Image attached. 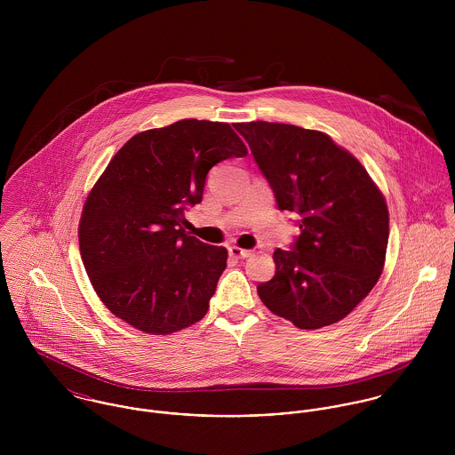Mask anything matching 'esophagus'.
Here are the masks:
<instances>
[{
  "mask_svg": "<svg viewBox=\"0 0 455 455\" xmlns=\"http://www.w3.org/2000/svg\"><path fill=\"white\" fill-rule=\"evenodd\" d=\"M251 254H252L251 251H245V249H240V247H229V256H231V258L245 259V258H249Z\"/></svg>",
  "mask_w": 455,
  "mask_h": 455,
  "instance_id": "1",
  "label": "esophagus"
}]
</instances>
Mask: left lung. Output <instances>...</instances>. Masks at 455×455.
Instances as JSON below:
<instances>
[{"label": "left lung", "instance_id": "obj_1", "mask_svg": "<svg viewBox=\"0 0 455 455\" xmlns=\"http://www.w3.org/2000/svg\"><path fill=\"white\" fill-rule=\"evenodd\" d=\"M280 210L299 215L292 251L276 249L260 301L299 329L345 319L379 282L389 242L386 197L364 166L323 131L278 123L235 126Z\"/></svg>", "mask_w": 455, "mask_h": 455}]
</instances>
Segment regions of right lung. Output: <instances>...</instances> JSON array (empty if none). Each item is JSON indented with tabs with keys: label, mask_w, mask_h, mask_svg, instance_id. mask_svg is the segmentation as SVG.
Returning <instances> with one entry per match:
<instances>
[{
	"label": "right lung",
	"mask_w": 455,
	"mask_h": 455,
	"mask_svg": "<svg viewBox=\"0 0 455 455\" xmlns=\"http://www.w3.org/2000/svg\"><path fill=\"white\" fill-rule=\"evenodd\" d=\"M247 156L228 123L184 119L134 134L85 199L78 243L89 280L124 323L172 334L201 321L228 251L182 228L212 166Z\"/></svg>",
	"instance_id": "add662e5"
}]
</instances>
